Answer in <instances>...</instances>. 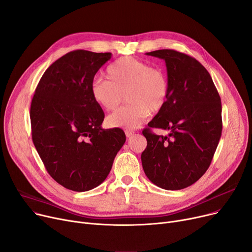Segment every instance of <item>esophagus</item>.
Wrapping results in <instances>:
<instances>
[{
	"label": "esophagus",
	"mask_w": 252,
	"mask_h": 252,
	"mask_svg": "<svg viewBox=\"0 0 252 252\" xmlns=\"http://www.w3.org/2000/svg\"><path fill=\"white\" fill-rule=\"evenodd\" d=\"M125 133H126V136L127 138H130L131 136L134 135V131H133V130H129V129H126Z\"/></svg>",
	"instance_id": "esophagus-1"
}]
</instances>
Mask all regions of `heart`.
<instances>
[{
    "mask_svg": "<svg viewBox=\"0 0 252 252\" xmlns=\"http://www.w3.org/2000/svg\"><path fill=\"white\" fill-rule=\"evenodd\" d=\"M107 79L91 83L93 100L107 111L115 110L124 100L125 107L110 114L106 124L110 127L136 128L149 112H159L166 103L169 84L166 74L143 60L125 56L112 62L106 70Z\"/></svg>",
    "mask_w": 252,
    "mask_h": 252,
    "instance_id": "b5f03b06",
    "label": "heart"
}]
</instances>
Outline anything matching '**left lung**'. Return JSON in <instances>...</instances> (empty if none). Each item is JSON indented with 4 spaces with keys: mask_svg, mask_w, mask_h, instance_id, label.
Wrapping results in <instances>:
<instances>
[{
    "mask_svg": "<svg viewBox=\"0 0 252 252\" xmlns=\"http://www.w3.org/2000/svg\"><path fill=\"white\" fill-rule=\"evenodd\" d=\"M146 54L165 61L169 92L164 107L142 131L147 140L143 169L156 186L181 190L199 180L213 160L222 128L220 97L195 58L170 49ZM152 128L170 134L158 136Z\"/></svg>",
    "mask_w": 252,
    "mask_h": 252,
    "instance_id": "left-lung-1",
    "label": "left lung"
}]
</instances>
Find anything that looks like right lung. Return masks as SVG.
<instances>
[{"label":"right lung","instance_id":"obj_1","mask_svg":"<svg viewBox=\"0 0 252 252\" xmlns=\"http://www.w3.org/2000/svg\"><path fill=\"white\" fill-rule=\"evenodd\" d=\"M110 58L111 53L71 51L49 66L32 97V142L49 175L66 189L99 186L126 142L122 128L101 127L105 115L90 92Z\"/></svg>","mask_w":252,"mask_h":252}]
</instances>
